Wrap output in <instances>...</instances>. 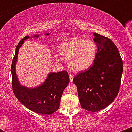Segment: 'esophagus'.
Segmentation results:
<instances>
[{
    "instance_id": "obj_1",
    "label": "esophagus",
    "mask_w": 132,
    "mask_h": 132,
    "mask_svg": "<svg viewBox=\"0 0 132 132\" xmlns=\"http://www.w3.org/2000/svg\"><path fill=\"white\" fill-rule=\"evenodd\" d=\"M73 78H74L73 75H69V80H70L71 82H72L73 81Z\"/></svg>"
}]
</instances>
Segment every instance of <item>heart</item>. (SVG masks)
I'll return each mask as SVG.
<instances>
[{"label":"heart","instance_id":"1","mask_svg":"<svg viewBox=\"0 0 132 132\" xmlns=\"http://www.w3.org/2000/svg\"><path fill=\"white\" fill-rule=\"evenodd\" d=\"M57 50L66 58L68 67L75 72H82L90 68L97 55V46L93 41L79 37L65 41L59 46Z\"/></svg>","mask_w":132,"mask_h":132}]
</instances>
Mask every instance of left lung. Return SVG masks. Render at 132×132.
<instances>
[{
    "mask_svg": "<svg viewBox=\"0 0 132 132\" xmlns=\"http://www.w3.org/2000/svg\"><path fill=\"white\" fill-rule=\"evenodd\" d=\"M97 55L92 66L73 79L81 107L91 112L105 109L114 101L119 91L123 61L114 43L94 33Z\"/></svg>",
    "mask_w": 132,
    "mask_h": 132,
    "instance_id": "8db88e82",
    "label": "left lung"
}]
</instances>
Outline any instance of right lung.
I'll use <instances>...</instances> for the list:
<instances>
[{
    "instance_id": "obj_1",
    "label": "right lung",
    "mask_w": 132,
    "mask_h": 132,
    "mask_svg": "<svg viewBox=\"0 0 132 132\" xmlns=\"http://www.w3.org/2000/svg\"><path fill=\"white\" fill-rule=\"evenodd\" d=\"M48 35L50 33H46ZM40 35L33 37L38 38ZM30 38L26 36L16 46L15 54L11 66L12 83L13 91L16 97L23 105L34 112L42 115H50L58 109L64 90L69 84V78L67 71L50 72L44 82L34 88H28L21 85L16 74V64L20 48L25 40Z\"/></svg>"
}]
</instances>
